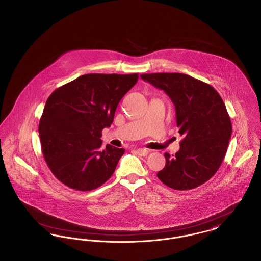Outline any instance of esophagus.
<instances>
[{"label":"esophagus","instance_id":"1","mask_svg":"<svg viewBox=\"0 0 261 261\" xmlns=\"http://www.w3.org/2000/svg\"><path fill=\"white\" fill-rule=\"evenodd\" d=\"M136 153H138L139 155L146 156L149 153V151L146 149H138V150H136Z\"/></svg>","mask_w":261,"mask_h":261}]
</instances>
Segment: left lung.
<instances>
[{"instance_id":"obj_1","label":"left lung","mask_w":261,"mask_h":261,"mask_svg":"<svg viewBox=\"0 0 261 261\" xmlns=\"http://www.w3.org/2000/svg\"><path fill=\"white\" fill-rule=\"evenodd\" d=\"M164 90L175 106L178 133L184 137L174 155L165 153L159 179L175 190H189L208 181L221 167L231 135L226 106L212 86L180 73L143 74Z\"/></svg>"}]
</instances>
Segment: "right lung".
I'll list each match as a JSON object with an SVG mask.
<instances>
[{
    "instance_id": "right-lung-1",
    "label": "right lung",
    "mask_w": 261,
    "mask_h": 261,
    "mask_svg": "<svg viewBox=\"0 0 261 261\" xmlns=\"http://www.w3.org/2000/svg\"><path fill=\"white\" fill-rule=\"evenodd\" d=\"M138 74H87L56 89L47 98L38 132L48 168L66 186L91 191L113 174L125 152L107 145L116 108Z\"/></svg>"
}]
</instances>
